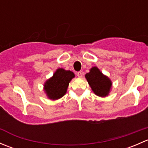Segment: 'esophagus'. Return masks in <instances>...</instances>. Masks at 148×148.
Listing matches in <instances>:
<instances>
[{
    "mask_svg": "<svg viewBox=\"0 0 148 148\" xmlns=\"http://www.w3.org/2000/svg\"><path fill=\"white\" fill-rule=\"evenodd\" d=\"M77 77H79V78H82V71H79V72L77 73Z\"/></svg>",
    "mask_w": 148,
    "mask_h": 148,
    "instance_id": "obj_1",
    "label": "esophagus"
}]
</instances>
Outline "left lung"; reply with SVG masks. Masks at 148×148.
<instances>
[{
	"label": "left lung",
	"mask_w": 148,
	"mask_h": 148,
	"mask_svg": "<svg viewBox=\"0 0 148 148\" xmlns=\"http://www.w3.org/2000/svg\"><path fill=\"white\" fill-rule=\"evenodd\" d=\"M85 77L95 95L99 97H106L108 95L112 82L108 77L103 75L97 67H92Z\"/></svg>",
	"instance_id": "left-lung-1"
}]
</instances>
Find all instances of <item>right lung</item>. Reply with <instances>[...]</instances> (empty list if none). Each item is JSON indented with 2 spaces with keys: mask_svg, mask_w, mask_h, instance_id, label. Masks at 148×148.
Here are the masks:
<instances>
[{
  "mask_svg": "<svg viewBox=\"0 0 148 148\" xmlns=\"http://www.w3.org/2000/svg\"><path fill=\"white\" fill-rule=\"evenodd\" d=\"M74 77V74L72 71L58 69L53 77L44 84V90L49 99H58L62 97L66 92L70 81Z\"/></svg>",
  "mask_w": 148,
  "mask_h": 148,
  "instance_id": "obj_1",
  "label": "right lung"
}]
</instances>
